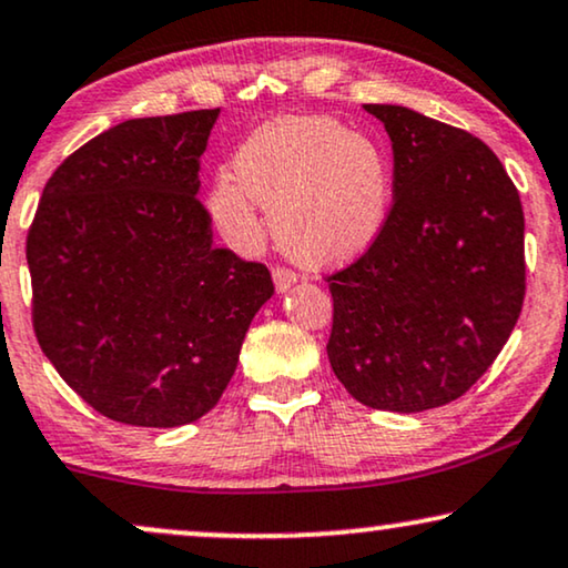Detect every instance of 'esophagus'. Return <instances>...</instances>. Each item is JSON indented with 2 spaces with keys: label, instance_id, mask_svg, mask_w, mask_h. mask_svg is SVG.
<instances>
[{
  "label": "esophagus",
  "instance_id": "34e87169",
  "mask_svg": "<svg viewBox=\"0 0 568 568\" xmlns=\"http://www.w3.org/2000/svg\"><path fill=\"white\" fill-rule=\"evenodd\" d=\"M272 280H275L277 293H285L293 283H296V272H293L291 267H275L272 270Z\"/></svg>",
  "mask_w": 568,
  "mask_h": 568
}]
</instances>
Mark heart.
<instances>
[{"label":"heart","instance_id":"heart-1","mask_svg":"<svg viewBox=\"0 0 568 568\" xmlns=\"http://www.w3.org/2000/svg\"><path fill=\"white\" fill-rule=\"evenodd\" d=\"M254 202L298 262L347 260L372 244L387 215V158L335 119L275 121L239 150L233 176L210 194V213L233 244L252 246L260 236Z\"/></svg>","mask_w":568,"mask_h":568}]
</instances>
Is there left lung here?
<instances>
[{"label":"left lung","mask_w":568,"mask_h":568,"mask_svg":"<svg viewBox=\"0 0 568 568\" xmlns=\"http://www.w3.org/2000/svg\"><path fill=\"white\" fill-rule=\"evenodd\" d=\"M392 140V205L372 246L324 280L327 355L374 410L463 397L501 353L525 301V213L486 142L405 105L366 103Z\"/></svg>","instance_id":"left-lung-1"}]
</instances>
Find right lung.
I'll return each instance as SVG.
<instances>
[{
	"label": "right lung",
	"mask_w": 568,
	"mask_h": 568,
	"mask_svg": "<svg viewBox=\"0 0 568 568\" xmlns=\"http://www.w3.org/2000/svg\"><path fill=\"white\" fill-rule=\"evenodd\" d=\"M221 109L130 119L67 155L28 229L38 345L105 418L173 428L213 410L275 293L213 246L200 163Z\"/></svg>",
	"instance_id": "obj_1"
}]
</instances>
